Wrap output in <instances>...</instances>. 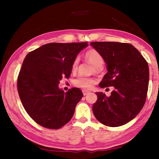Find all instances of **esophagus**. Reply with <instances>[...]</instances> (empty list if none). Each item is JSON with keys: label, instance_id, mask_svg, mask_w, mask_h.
Masks as SVG:
<instances>
[{"label": "esophagus", "instance_id": "esophagus-1", "mask_svg": "<svg viewBox=\"0 0 159 159\" xmlns=\"http://www.w3.org/2000/svg\"><path fill=\"white\" fill-rule=\"evenodd\" d=\"M82 92H83V94H84V96H86V95H87L89 93H90V91H88V90H84L83 91H82Z\"/></svg>", "mask_w": 159, "mask_h": 159}]
</instances>
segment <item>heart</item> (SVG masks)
<instances>
[{
  "label": "heart",
  "mask_w": 159,
  "mask_h": 159,
  "mask_svg": "<svg viewBox=\"0 0 159 159\" xmlns=\"http://www.w3.org/2000/svg\"><path fill=\"white\" fill-rule=\"evenodd\" d=\"M84 57L88 63L92 64L94 66L96 72H99L101 67L104 64V59L100 53L94 49H90L85 53ZM79 63V58L76 57L74 60L72 65V69L73 71H75ZM95 82V79L90 77L86 76H79L76 78L74 81V84L78 87H81L83 89H90L92 87L93 84Z\"/></svg>",
  "instance_id": "1"
}]
</instances>
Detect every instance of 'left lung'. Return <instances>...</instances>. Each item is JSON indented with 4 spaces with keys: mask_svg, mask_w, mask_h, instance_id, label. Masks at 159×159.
<instances>
[{
    "mask_svg": "<svg viewBox=\"0 0 159 159\" xmlns=\"http://www.w3.org/2000/svg\"><path fill=\"white\" fill-rule=\"evenodd\" d=\"M90 45L102 56L107 66V72L99 87H114L109 97L102 92L96 93L98 98L93 105V114L107 126H121L134 119L145 104L148 63L129 43L93 42Z\"/></svg>",
    "mask_w": 159,
    "mask_h": 159,
    "instance_id": "8db88e82",
    "label": "left lung"
}]
</instances>
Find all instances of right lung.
Masks as SVG:
<instances>
[{
    "mask_svg": "<svg viewBox=\"0 0 159 159\" xmlns=\"http://www.w3.org/2000/svg\"><path fill=\"white\" fill-rule=\"evenodd\" d=\"M87 45V42L48 43L25 57L18 92L25 111L36 123L58 129L72 119L83 93L78 87L64 93L58 84L63 77L70 76L74 60Z\"/></svg>",
    "mask_w": 159,
    "mask_h": 159,
    "instance_id": "1",
    "label": "right lung"
}]
</instances>
